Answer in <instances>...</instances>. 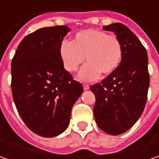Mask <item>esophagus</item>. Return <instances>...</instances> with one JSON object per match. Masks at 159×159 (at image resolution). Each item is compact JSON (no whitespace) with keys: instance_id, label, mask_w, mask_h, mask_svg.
Here are the masks:
<instances>
[{"instance_id":"esophagus-1","label":"esophagus","mask_w":159,"mask_h":159,"mask_svg":"<svg viewBox=\"0 0 159 159\" xmlns=\"http://www.w3.org/2000/svg\"><path fill=\"white\" fill-rule=\"evenodd\" d=\"M83 89H84V90H88V89H89V85H88V84H84V85H83Z\"/></svg>"}]
</instances>
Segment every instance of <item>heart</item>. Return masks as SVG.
Instances as JSON below:
<instances>
[{
  "label": "heart",
  "instance_id": "heart-1",
  "mask_svg": "<svg viewBox=\"0 0 159 159\" xmlns=\"http://www.w3.org/2000/svg\"><path fill=\"white\" fill-rule=\"evenodd\" d=\"M122 45L113 34L99 29H87L76 34L71 41L63 40L59 47V55L64 69L76 71L87 59L79 73L81 80H94L102 73L108 76L113 73L122 59Z\"/></svg>",
  "mask_w": 159,
  "mask_h": 159
}]
</instances>
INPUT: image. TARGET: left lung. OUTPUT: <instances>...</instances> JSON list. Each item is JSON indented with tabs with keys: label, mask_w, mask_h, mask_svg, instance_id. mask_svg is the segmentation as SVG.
<instances>
[{
	"label": "left lung",
	"mask_w": 159,
	"mask_h": 159,
	"mask_svg": "<svg viewBox=\"0 0 159 159\" xmlns=\"http://www.w3.org/2000/svg\"><path fill=\"white\" fill-rule=\"evenodd\" d=\"M103 30L114 32L122 45V59L113 73L90 86L95 96L94 115L99 128L118 135L135 124L143 111L150 86L148 55L136 35L114 23Z\"/></svg>",
	"instance_id": "left-lung-1"
}]
</instances>
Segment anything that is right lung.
I'll return each instance as SVG.
<instances>
[{
	"instance_id": "obj_1",
	"label": "right lung",
	"mask_w": 159,
	"mask_h": 159,
	"mask_svg": "<svg viewBox=\"0 0 159 159\" xmlns=\"http://www.w3.org/2000/svg\"><path fill=\"white\" fill-rule=\"evenodd\" d=\"M70 31L66 25L40 28L26 35L11 62V90L16 110L38 135L54 137L65 131L82 85L65 70L60 43Z\"/></svg>"
}]
</instances>
